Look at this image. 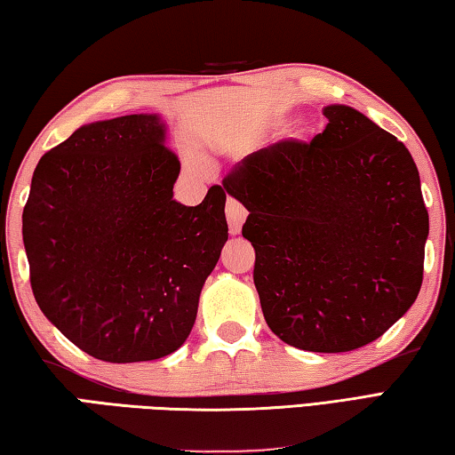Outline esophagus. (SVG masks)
<instances>
[{
  "instance_id": "1",
  "label": "esophagus",
  "mask_w": 455,
  "mask_h": 455,
  "mask_svg": "<svg viewBox=\"0 0 455 455\" xmlns=\"http://www.w3.org/2000/svg\"><path fill=\"white\" fill-rule=\"evenodd\" d=\"M246 209L244 206L238 203V201H235V199H228L227 201V220H228V233L230 235H238L241 233V228H243V225H244V220H246Z\"/></svg>"
}]
</instances>
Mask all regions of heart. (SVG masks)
<instances>
[{
  "label": "heart",
  "instance_id": "obj_1",
  "mask_svg": "<svg viewBox=\"0 0 455 455\" xmlns=\"http://www.w3.org/2000/svg\"><path fill=\"white\" fill-rule=\"evenodd\" d=\"M304 133H307V125H304V121H292L280 131V139H302Z\"/></svg>",
  "mask_w": 455,
  "mask_h": 455
}]
</instances>
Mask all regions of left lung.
I'll return each mask as SVG.
<instances>
[{
    "label": "left lung",
    "mask_w": 455,
    "mask_h": 455,
    "mask_svg": "<svg viewBox=\"0 0 455 455\" xmlns=\"http://www.w3.org/2000/svg\"><path fill=\"white\" fill-rule=\"evenodd\" d=\"M310 143L280 141L225 179L249 219L254 286L268 328L308 352H350L418 299L429 233L403 143L348 105L322 109Z\"/></svg>",
    "instance_id": "obj_1"
}]
</instances>
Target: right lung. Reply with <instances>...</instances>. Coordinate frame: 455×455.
<instances>
[{"mask_svg": "<svg viewBox=\"0 0 455 455\" xmlns=\"http://www.w3.org/2000/svg\"><path fill=\"white\" fill-rule=\"evenodd\" d=\"M179 172L156 113L81 125L33 171L21 228L33 296L89 356L156 360L191 334L228 238L227 195L180 204Z\"/></svg>", "mask_w": 455, "mask_h": 455, "instance_id": "add662e5", "label": "right lung"}]
</instances>
